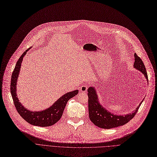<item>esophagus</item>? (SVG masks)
Returning <instances> with one entry per match:
<instances>
[{
	"instance_id": "obj_1",
	"label": "esophagus",
	"mask_w": 157,
	"mask_h": 157,
	"mask_svg": "<svg viewBox=\"0 0 157 157\" xmlns=\"http://www.w3.org/2000/svg\"><path fill=\"white\" fill-rule=\"evenodd\" d=\"M87 88H88V86H82L80 87V90L81 92H86L87 90Z\"/></svg>"
}]
</instances>
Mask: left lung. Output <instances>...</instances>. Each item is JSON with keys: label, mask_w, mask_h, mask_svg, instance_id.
<instances>
[{"label": "left lung", "mask_w": 157, "mask_h": 157, "mask_svg": "<svg viewBox=\"0 0 157 157\" xmlns=\"http://www.w3.org/2000/svg\"><path fill=\"white\" fill-rule=\"evenodd\" d=\"M134 56H135L134 68L143 73L148 81L147 71L143 60L136 54H134ZM87 92L89 119L94 124L101 128L110 129L125 124L135 116L140 107V105L138 106L133 113L128 114L124 116L114 115L104 109L99 103L98 96L94 87H89ZM140 104L141 103L140 105Z\"/></svg>", "instance_id": "obj_1"}]
</instances>
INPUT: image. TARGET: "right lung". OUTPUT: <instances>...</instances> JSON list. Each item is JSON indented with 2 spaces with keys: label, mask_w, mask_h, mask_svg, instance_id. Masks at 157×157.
<instances>
[{
  "label": "right lung",
  "mask_w": 157,
  "mask_h": 157,
  "mask_svg": "<svg viewBox=\"0 0 157 157\" xmlns=\"http://www.w3.org/2000/svg\"><path fill=\"white\" fill-rule=\"evenodd\" d=\"M29 49V48L24 52L20 57L16 64L15 68H14L12 73L10 90L13 103L18 114L29 124L34 126H42V127L50 126L56 123L61 118L67 102L70 98L77 94L78 91L75 90L64 94L57 101H56L55 103L53 104V105L43 111L32 112L26 109L24 106H22L17 96L16 87L21 63Z\"/></svg>",
  "instance_id": "1"
}]
</instances>
